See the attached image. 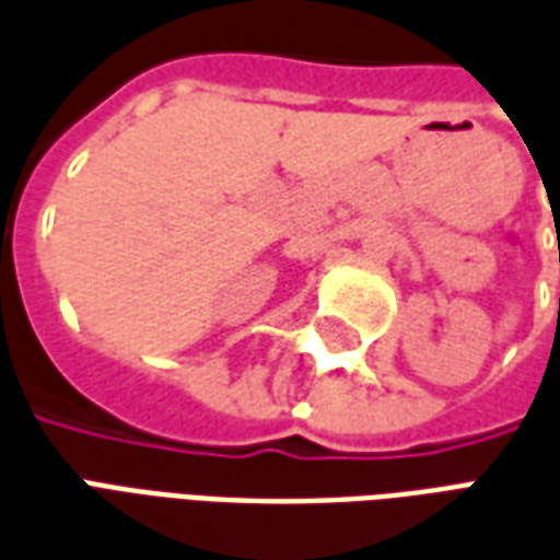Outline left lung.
<instances>
[{"mask_svg":"<svg viewBox=\"0 0 560 560\" xmlns=\"http://www.w3.org/2000/svg\"><path fill=\"white\" fill-rule=\"evenodd\" d=\"M558 312H560V296H558Z\"/></svg>","mask_w":560,"mask_h":560,"instance_id":"left-lung-1","label":"left lung"}]
</instances>
